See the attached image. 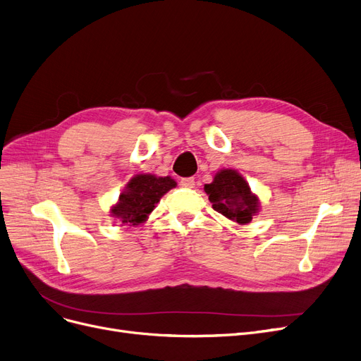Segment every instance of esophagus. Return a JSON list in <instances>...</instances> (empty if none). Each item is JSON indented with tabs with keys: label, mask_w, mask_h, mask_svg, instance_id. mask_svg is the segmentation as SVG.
I'll list each match as a JSON object with an SVG mask.
<instances>
[{
	"label": "esophagus",
	"mask_w": 361,
	"mask_h": 361,
	"mask_svg": "<svg viewBox=\"0 0 361 361\" xmlns=\"http://www.w3.org/2000/svg\"><path fill=\"white\" fill-rule=\"evenodd\" d=\"M180 184L183 187H187V189H192V187H195V178L193 177H189V178H181Z\"/></svg>",
	"instance_id": "1"
}]
</instances>
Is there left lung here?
<instances>
[{"label": "left lung", "instance_id": "obj_1", "mask_svg": "<svg viewBox=\"0 0 361 361\" xmlns=\"http://www.w3.org/2000/svg\"><path fill=\"white\" fill-rule=\"evenodd\" d=\"M212 208L238 224H247L259 214L261 203L239 171L231 168L219 169L212 183L205 184Z\"/></svg>", "mask_w": 361, "mask_h": 361}]
</instances>
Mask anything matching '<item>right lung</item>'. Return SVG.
<instances>
[{
    "mask_svg": "<svg viewBox=\"0 0 361 361\" xmlns=\"http://www.w3.org/2000/svg\"><path fill=\"white\" fill-rule=\"evenodd\" d=\"M174 187H177V181L169 176L137 174L125 184L118 202L111 207V215L121 227L142 226L161 197Z\"/></svg>",
    "mask_w": 361,
    "mask_h": 361,
    "instance_id": "right-lung-1",
    "label": "right lung"
}]
</instances>
